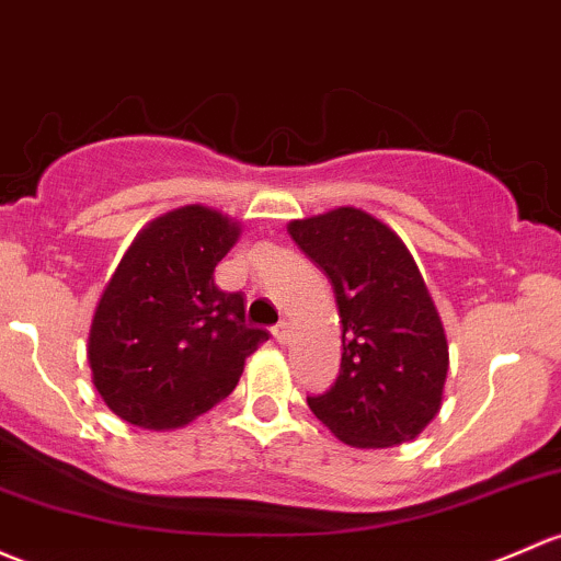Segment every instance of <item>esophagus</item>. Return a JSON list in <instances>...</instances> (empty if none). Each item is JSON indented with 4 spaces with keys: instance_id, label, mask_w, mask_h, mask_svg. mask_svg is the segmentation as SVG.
<instances>
[{
    "instance_id": "obj_1",
    "label": "esophagus",
    "mask_w": 561,
    "mask_h": 561,
    "mask_svg": "<svg viewBox=\"0 0 561 561\" xmlns=\"http://www.w3.org/2000/svg\"><path fill=\"white\" fill-rule=\"evenodd\" d=\"M290 333H293V325L287 320H279L274 325V339L279 341V344H285V341H290Z\"/></svg>"
}]
</instances>
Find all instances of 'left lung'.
Masks as SVG:
<instances>
[{"label":"left lung","instance_id":"obj_1","mask_svg":"<svg viewBox=\"0 0 561 561\" xmlns=\"http://www.w3.org/2000/svg\"><path fill=\"white\" fill-rule=\"evenodd\" d=\"M287 233L330 279L341 320L339 379L309 409L355 449L414 440L444 403L449 341L409 247L355 206L293 220Z\"/></svg>","mask_w":561,"mask_h":561}]
</instances>
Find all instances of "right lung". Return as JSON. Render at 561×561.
Segmentation results:
<instances>
[{
    "mask_svg": "<svg viewBox=\"0 0 561 561\" xmlns=\"http://www.w3.org/2000/svg\"><path fill=\"white\" fill-rule=\"evenodd\" d=\"M241 226L191 204L147 222L110 276L88 333L96 392L123 422L176 430L239 385L268 333L244 322L241 293L215 285V265Z\"/></svg>",
    "mask_w": 561,
    "mask_h": 561,
    "instance_id": "right-lung-1",
    "label": "right lung"
}]
</instances>
